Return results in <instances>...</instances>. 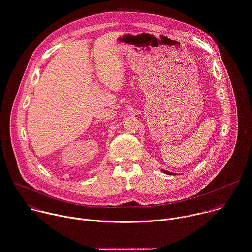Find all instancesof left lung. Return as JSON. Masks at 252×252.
I'll return each mask as SVG.
<instances>
[{
    "label": "left lung",
    "instance_id": "8db88e82",
    "mask_svg": "<svg viewBox=\"0 0 252 252\" xmlns=\"http://www.w3.org/2000/svg\"><path fill=\"white\" fill-rule=\"evenodd\" d=\"M161 171L163 172V173H165V174H167V175H174V173L173 172H170V171H167V170H165V169H161Z\"/></svg>",
    "mask_w": 252,
    "mask_h": 252
}]
</instances>
